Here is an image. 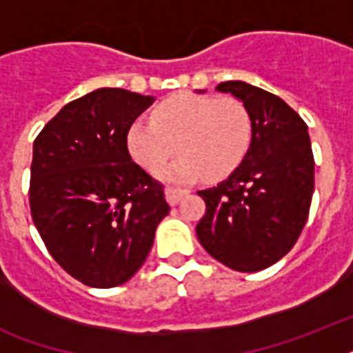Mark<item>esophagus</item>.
Wrapping results in <instances>:
<instances>
[{
	"instance_id": "34e87169",
	"label": "esophagus",
	"mask_w": 353,
	"mask_h": 353,
	"mask_svg": "<svg viewBox=\"0 0 353 353\" xmlns=\"http://www.w3.org/2000/svg\"><path fill=\"white\" fill-rule=\"evenodd\" d=\"M187 194V190H183V188H176V187H168L165 190V196H166V201L170 205H176L179 199L183 198Z\"/></svg>"
}]
</instances>
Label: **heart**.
<instances>
[{
	"instance_id": "1",
	"label": "heart",
	"mask_w": 353,
	"mask_h": 353,
	"mask_svg": "<svg viewBox=\"0 0 353 353\" xmlns=\"http://www.w3.org/2000/svg\"><path fill=\"white\" fill-rule=\"evenodd\" d=\"M252 139L251 115L238 99L179 93L154 110L152 124L135 122L128 132V150L144 170L165 172L170 181H194L207 174L220 179L238 168Z\"/></svg>"
}]
</instances>
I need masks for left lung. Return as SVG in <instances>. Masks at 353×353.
Wrapping results in <instances>:
<instances>
[{
  "instance_id": "1",
  "label": "left lung",
  "mask_w": 353,
  "mask_h": 353,
  "mask_svg": "<svg viewBox=\"0 0 353 353\" xmlns=\"http://www.w3.org/2000/svg\"><path fill=\"white\" fill-rule=\"evenodd\" d=\"M216 90L243 102L252 139L229 179L198 192L207 210L196 234L218 262L254 273L288 254L306 225L315 185L312 141L306 122L280 97L240 80Z\"/></svg>"
}]
</instances>
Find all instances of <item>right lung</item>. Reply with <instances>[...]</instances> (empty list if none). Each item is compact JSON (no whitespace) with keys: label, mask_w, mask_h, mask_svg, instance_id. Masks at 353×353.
I'll use <instances>...</instances> for the list:
<instances>
[{"label":"right lung","mask_w":353,"mask_h":353,"mask_svg":"<svg viewBox=\"0 0 353 353\" xmlns=\"http://www.w3.org/2000/svg\"><path fill=\"white\" fill-rule=\"evenodd\" d=\"M152 102L121 88L91 91L65 104L32 146V221L60 268L90 288L132 279L170 212L163 185L128 152V132Z\"/></svg>","instance_id":"add662e5"}]
</instances>
